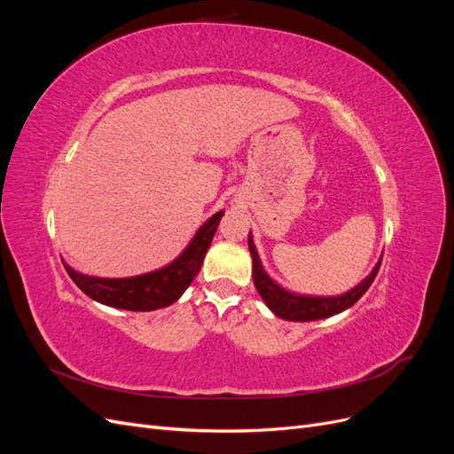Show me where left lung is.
<instances>
[{
    "label": "left lung",
    "mask_w": 454,
    "mask_h": 454,
    "mask_svg": "<svg viewBox=\"0 0 454 454\" xmlns=\"http://www.w3.org/2000/svg\"><path fill=\"white\" fill-rule=\"evenodd\" d=\"M248 248L254 259V284L257 287V292L261 299L265 301V305L278 316V318L290 320V322H312V320H322L327 318V316L339 314L342 310H347L352 307L356 301H358L367 290L369 286L373 284L377 272L380 269V261L373 272L369 277L354 287V290L347 292L345 295H337V297H307V295H295L286 292L284 287H280L277 282H272L267 272L261 267V261L257 255V250L254 246L252 235L248 237Z\"/></svg>",
    "instance_id": "left-lung-1"
}]
</instances>
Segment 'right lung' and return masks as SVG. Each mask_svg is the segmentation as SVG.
Instances as JSON below:
<instances>
[{
    "label": "right lung",
    "instance_id": "add662e5",
    "mask_svg": "<svg viewBox=\"0 0 454 454\" xmlns=\"http://www.w3.org/2000/svg\"><path fill=\"white\" fill-rule=\"evenodd\" d=\"M223 212H217L206 222L185 252L172 261L170 265L159 270L140 274L132 278H96L81 274L64 261V269L77 287L90 299L102 305L125 309V310H157L172 305L182 297L189 284L199 274L206 252L215 235V229L222 222Z\"/></svg>",
    "mask_w": 454,
    "mask_h": 454
}]
</instances>
